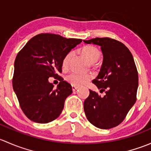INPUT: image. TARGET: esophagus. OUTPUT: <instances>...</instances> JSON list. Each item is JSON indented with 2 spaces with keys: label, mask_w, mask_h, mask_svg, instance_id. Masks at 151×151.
I'll return each mask as SVG.
<instances>
[{
  "label": "esophagus",
  "mask_w": 151,
  "mask_h": 151,
  "mask_svg": "<svg viewBox=\"0 0 151 151\" xmlns=\"http://www.w3.org/2000/svg\"><path fill=\"white\" fill-rule=\"evenodd\" d=\"M79 88V87L77 86H74V85H72V91H75L76 90H77Z\"/></svg>",
  "instance_id": "esophagus-1"
}]
</instances>
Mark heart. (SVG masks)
Instances as JSON below:
<instances>
[{
    "instance_id": "1",
    "label": "heart",
    "mask_w": 151,
    "mask_h": 151,
    "mask_svg": "<svg viewBox=\"0 0 151 151\" xmlns=\"http://www.w3.org/2000/svg\"><path fill=\"white\" fill-rule=\"evenodd\" d=\"M82 53L83 55L88 59V61L91 63H94L99 59L100 56H101V52L97 49L96 47L93 46H91V45H88V46H85L82 49ZM73 56V52H69L65 55L63 58V61H62V67L64 69H66L69 66L70 61ZM92 79V75L90 74H78V73L72 72L70 73L66 77V80L68 83H70L71 85H74V86H81V85H84L90 82Z\"/></svg>"
}]
</instances>
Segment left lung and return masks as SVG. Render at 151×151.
Here are the masks:
<instances>
[{
	"label": "left lung",
	"instance_id": "8db88e82",
	"mask_svg": "<svg viewBox=\"0 0 151 151\" xmlns=\"http://www.w3.org/2000/svg\"><path fill=\"white\" fill-rule=\"evenodd\" d=\"M83 42L101 47L102 66L93 83L106 93L102 97L90 90L84 101L85 115L96 127L112 129L123 122L136 102L137 69L131 52L121 42L107 37Z\"/></svg>",
	"mask_w": 151,
	"mask_h": 151
}]
</instances>
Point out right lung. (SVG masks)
<instances>
[{
    "label": "right lung",
    "instance_id": "add662e5",
    "mask_svg": "<svg viewBox=\"0 0 151 151\" xmlns=\"http://www.w3.org/2000/svg\"><path fill=\"white\" fill-rule=\"evenodd\" d=\"M82 41L41 33L30 39L19 52L12 85L22 112L30 121L47 123L60 115L72 88L58 73L62 72L65 55ZM50 76L60 80L56 88L48 83Z\"/></svg>",
    "mask_w": 151,
    "mask_h": 151
}]
</instances>
